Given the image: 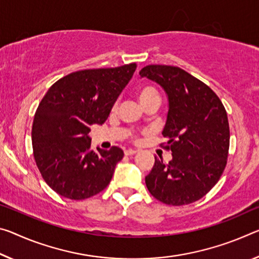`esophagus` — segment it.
Listing matches in <instances>:
<instances>
[{"mask_svg": "<svg viewBox=\"0 0 259 259\" xmlns=\"http://www.w3.org/2000/svg\"><path fill=\"white\" fill-rule=\"evenodd\" d=\"M136 153H137V151L136 150H133V149H128V150L124 151V154L125 155H134V154H136Z\"/></svg>", "mask_w": 259, "mask_h": 259, "instance_id": "esophagus-1", "label": "esophagus"}]
</instances>
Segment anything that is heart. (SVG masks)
I'll return each instance as SVG.
<instances>
[{
  "mask_svg": "<svg viewBox=\"0 0 259 259\" xmlns=\"http://www.w3.org/2000/svg\"><path fill=\"white\" fill-rule=\"evenodd\" d=\"M136 96H137L138 100L142 105H144L145 102L150 101V100L160 99L159 93H158L157 90H155L154 88H152V86H149V85L141 86V88H138L137 91H136Z\"/></svg>",
  "mask_w": 259,
  "mask_h": 259,
  "instance_id": "heart-1",
  "label": "heart"
}]
</instances>
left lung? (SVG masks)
Returning <instances> with one entry per match:
<instances>
[{
  "instance_id": "obj_1",
  "label": "left lung",
  "mask_w": 259,
  "mask_h": 259,
  "mask_svg": "<svg viewBox=\"0 0 259 259\" xmlns=\"http://www.w3.org/2000/svg\"><path fill=\"white\" fill-rule=\"evenodd\" d=\"M141 77L165 91L168 113L163 137L171 151L168 163L155 157L145 178L151 195L167 205H187L207 194L227 163L229 124L218 96L203 81L178 67L146 65Z\"/></svg>"
}]
</instances>
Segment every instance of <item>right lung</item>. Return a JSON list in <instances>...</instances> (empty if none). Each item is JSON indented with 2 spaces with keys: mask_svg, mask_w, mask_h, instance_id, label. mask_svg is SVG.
<instances>
[{
  "mask_svg": "<svg viewBox=\"0 0 259 259\" xmlns=\"http://www.w3.org/2000/svg\"><path fill=\"white\" fill-rule=\"evenodd\" d=\"M135 70L136 63L72 72L42 98L34 115L32 146L41 175L59 195L86 199L109 184L123 151L117 146L92 151L90 126L107 120Z\"/></svg>",
  "mask_w": 259,
  "mask_h": 259,
  "instance_id": "1",
  "label": "right lung"
}]
</instances>
